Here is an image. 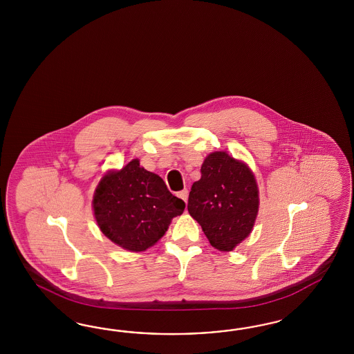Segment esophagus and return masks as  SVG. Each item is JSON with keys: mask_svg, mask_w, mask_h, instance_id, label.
I'll list each match as a JSON object with an SVG mask.
<instances>
[{"mask_svg": "<svg viewBox=\"0 0 354 354\" xmlns=\"http://www.w3.org/2000/svg\"><path fill=\"white\" fill-rule=\"evenodd\" d=\"M178 196H179L182 200H184V203H187V200H188V189L184 188L183 191L178 192Z\"/></svg>", "mask_w": 354, "mask_h": 354, "instance_id": "esophagus-1", "label": "esophagus"}]
</instances>
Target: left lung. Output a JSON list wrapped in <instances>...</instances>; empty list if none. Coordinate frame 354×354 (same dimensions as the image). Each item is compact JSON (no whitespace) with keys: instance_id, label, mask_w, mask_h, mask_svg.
Instances as JSON below:
<instances>
[{"instance_id":"8db88e82","label":"left lung","mask_w":354,"mask_h":354,"mask_svg":"<svg viewBox=\"0 0 354 354\" xmlns=\"http://www.w3.org/2000/svg\"><path fill=\"white\" fill-rule=\"evenodd\" d=\"M258 206L257 182L248 165L225 151L210 153L188 197V212L210 244L221 252L234 250L252 232Z\"/></svg>"}]
</instances>
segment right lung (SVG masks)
Segmentation results:
<instances>
[{"instance_id": "right-lung-1", "label": "right lung", "mask_w": 354, "mask_h": 354, "mask_svg": "<svg viewBox=\"0 0 354 354\" xmlns=\"http://www.w3.org/2000/svg\"><path fill=\"white\" fill-rule=\"evenodd\" d=\"M92 205L102 234L129 252L154 245L185 207L161 176L140 167L139 160L107 172L97 185Z\"/></svg>"}]
</instances>
